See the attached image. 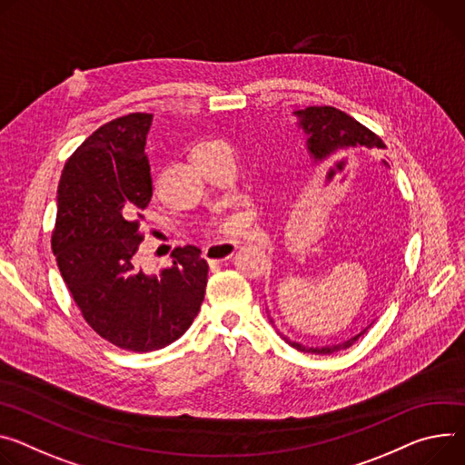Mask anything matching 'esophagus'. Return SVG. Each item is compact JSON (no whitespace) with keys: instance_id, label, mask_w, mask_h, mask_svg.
<instances>
[{"instance_id":"34e87169","label":"esophagus","mask_w":465,"mask_h":465,"mask_svg":"<svg viewBox=\"0 0 465 465\" xmlns=\"http://www.w3.org/2000/svg\"><path fill=\"white\" fill-rule=\"evenodd\" d=\"M237 248L239 246L235 242H213L203 250V258L209 263H223V262L232 260V256L235 254Z\"/></svg>"}]
</instances>
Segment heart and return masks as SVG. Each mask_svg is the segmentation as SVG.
Returning a JSON list of instances; mask_svg holds the SVG:
<instances>
[{
	"label": "heart",
	"instance_id": "1",
	"mask_svg": "<svg viewBox=\"0 0 465 465\" xmlns=\"http://www.w3.org/2000/svg\"><path fill=\"white\" fill-rule=\"evenodd\" d=\"M244 226H246V215L244 213H233V215H228V217L217 221L213 224V233L223 235V237L239 235V233H242Z\"/></svg>",
	"mask_w": 465,
	"mask_h": 465
}]
</instances>
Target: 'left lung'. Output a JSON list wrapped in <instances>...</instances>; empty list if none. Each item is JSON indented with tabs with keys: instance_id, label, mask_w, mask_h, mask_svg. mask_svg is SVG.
Listing matches in <instances>:
<instances>
[{
	"instance_id": "8db88e82",
	"label": "left lung",
	"mask_w": 465,
	"mask_h": 465,
	"mask_svg": "<svg viewBox=\"0 0 465 465\" xmlns=\"http://www.w3.org/2000/svg\"><path fill=\"white\" fill-rule=\"evenodd\" d=\"M297 116V125L299 130H302L308 137L306 148L310 153V159L313 164H322L324 161H331L333 157H341L347 153H354L358 150H372V148H386L382 139L376 137L371 130H367L365 125H361L358 120L349 116L347 113L330 107V105H312L301 111L292 113ZM386 166H390L386 161H382ZM274 324V321L271 319ZM371 326V324H369ZM365 326L361 331L356 335L349 337L347 341L335 343V345H324V347H308L299 341L289 340L287 335H283L280 330V337L289 343L292 349H297L301 352H310V354H333L337 351H345L352 347L360 337L367 331Z\"/></svg>"
}]
</instances>
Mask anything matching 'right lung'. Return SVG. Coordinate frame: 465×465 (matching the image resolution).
<instances>
[{
  "label": "right lung",
  "instance_id": "right-lung-1",
  "mask_svg": "<svg viewBox=\"0 0 465 465\" xmlns=\"http://www.w3.org/2000/svg\"><path fill=\"white\" fill-rule=\"evenodd\" d=\"M152 114L114 118L64 163L52 248L61 276L91 328L134 352L174 343L200 312L207 262L200 248L173 252V267L146 274L137 263L141 211L152 200L144 153Z\"/></svg>",
  "mask_w": 465,
  "mask_h": 465
}]
</instances>
